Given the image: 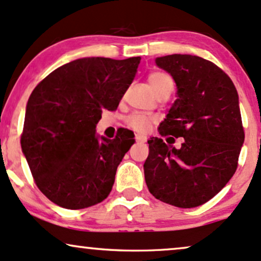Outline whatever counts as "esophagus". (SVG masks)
<instances>
[{
	"label": "esophagus",
	"mask_w": 261,
	"mask_h": 261,
	"mask_svg": "<svg viewBox=\"0 0 261 261\" xmlns=\"http://www.w3.org/2000/svg\"><path fill=\"white\" fill-rule=\"evenodd\" d=\"M136 142L137 143H145L146 142V137L139 136V134H137V136H136Z\"/></svg>",
	"instance_id": "esophagus-1"
}]
</instances>
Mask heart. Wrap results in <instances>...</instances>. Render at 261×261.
Masks as SVG:
<instances>
[{
  "label": "heart",
  "instance_id": "b5f03b06",
  "mask_svg": "<svg viewBox=\"0 0 261 261\" xmlns=\"http://www.w3.org/2000/svg\"><path fill=\"white\" fill-rule=\"evenodd\" d=\"M149 85L151 87L155 94L160 93L162 89L167 87H173V81L171 75L162 70H154L148 75ZM125 123L132 129H134L138 133H146L150 129L152 124V118L144 113H132L125 119Z\"/></svg>",
  "mask_w": 261,
  "mask_h": 261
}]
</instances>
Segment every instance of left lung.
Returning a JSON list of instances; mask_svg holds the SVG:
<instances>
[{"instance_id":"1","label":"left lung","mask_w":261,"mask_h":261,"mask_svg":"<svg viewBox=\"0 0 261 261\" xmlns=\"http://www.w3.org/2000/svg\"><path fill=\"white\" fill-rule=\"evenodd\" d=\"M156 64L173 76L178 95L159 133L185 142L176 149L161 138L148 140L146 186L166 204L199 206L215 197L237 170L244 142L237 90L231 78L205 58L170 55L156 58Z\"/></svg>"}]
</instances>
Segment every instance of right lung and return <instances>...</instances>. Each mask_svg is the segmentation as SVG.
I'll return each instance as SVG.
<instances>
[{"label":"right lung","mask_w":261,"mask_h":261,"mask_svg":"<svg viewBox=\"0 0 261 261\" xmlns=\"http://www.w3.org/2000/svg\"><path fill=\"white\" fill-rule=\"evenodd\" d=\"M139 63L140 57L79 58L33 90L20 145L35 185L52 203L78 210L109 197L134 134L123 129L100 140L95 127L103 110H117Z\"/></svg>","instance_id":"obj_1"}]
</instances>
